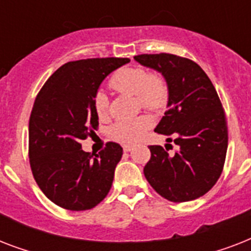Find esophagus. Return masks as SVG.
I'll return each instance as SVG.
<instances>
[{
    "label": "esophagus",
    "mask_w": 251,
    "mask_h": 251,
    "mask_svg": "<svg viewBox=\"0 0 251 251\" xmlns=\"http://www.w3.org/2000/svg\"><path fill=\"white\" fill-rule=\"evenodd\" d=\"M122 149H124V152H130V151L133 150V146L124 145V146H122Z\"/></svg>",
    "instance_id": "1"
}]
</instances>
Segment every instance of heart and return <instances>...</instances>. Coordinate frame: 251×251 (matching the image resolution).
I'll return each mask as SVG.
<instances>
[{"mask_svg":"<svg viewBox=\"0 0 251 251\" xmlns=\"http://www.w3.org/2000/svg\"><path fill=\"white\" fill-rule=\"evenodd\" d=\"M110 87L122 94L137 96L138 101L146 109H159L168 99V87L159 75H151L142 68H124L110 78ZM95 112L100 118L108 114V100L104 94L95 96ZM151 127V120L146 116L116 122L109 130L110 137L122 143H135Z\"/></svg>","mask_w":251,"mask_h":251,"instance_id":"b5f03b06","label":"heart"}]
</instances>
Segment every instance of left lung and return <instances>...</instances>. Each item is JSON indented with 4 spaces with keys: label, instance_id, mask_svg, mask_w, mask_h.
I'll list each match as a JSON object with an SVG mask.
<instances>
[{
    "label": "left lung",
    "instance_id": "obj_1",
    "mask_svg": "<svg viewBox=\"0 0 251 251\" xmlns=\"http://www.w3.org/2000/svg\"><path fill=\"white\" fill-rule=\"evenodd\" d=\"M134 60L164 76L168 110L155 127L167 141L178 146L169 155L161 146H150L151 159L145 176L150 185L171 202H189L202 197L222 175L228 127L214 84L194 61L160 53L139 54Z\"/></svg>",
    "mask_w": 251,
    "mask_h": 251
}]
</instances>
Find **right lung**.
Returning a JSON list of instances; mask_svg holds the SVG:
<instances>
[{"label":"right lung","mask_w":251,"mask_h":251,"mask_svg":"<svg viewBox=\"0 0 251 251\" xmlns=\"http://www.w3.org/2000/svg\"><path fill=\"white\" fill-rule=\"evenodd\" d=\"M129 61L112 57L68 62L37 94L28 125L29 164L41 191L57 206L90 210L109 193L122 147L109 142L91 153L80 142L99 125L94 101L100 84Z\"/></svg>","instance_id":"right-lung-1"}]
</instances>
